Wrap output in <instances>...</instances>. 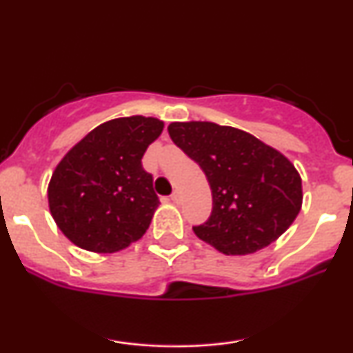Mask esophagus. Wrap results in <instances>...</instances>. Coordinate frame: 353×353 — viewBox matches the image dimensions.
<instances>
[{
  "instance_id": "esophagus-1",
  "label": "esophagus",
  "mask_w": 353,
  "mask_h": 353,
  "mask_svg": "<svg viewBox=\"0 0 353 353\" xmlns=\"http://www.w3.org/2000/svg\"><path fill=\"white\" fill-rule=\"evenodd\" d=\"M171 201L172 202H181V192H177V190H174L171 194Z\"/></svg>"
}]
</instances>
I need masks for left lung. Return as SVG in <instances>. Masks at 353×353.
<instances>
[{"instance_id":"left-lung-1","label":"left lung","mask_w":353,"mask_h":353,"mask_svg":"<svg viewBox=\"0 0 353 353\" xmlns=\"http://www.w3.org/2000/svg\"><path fill=\"white\" fill-rule=\"evenodd\" d=\"M169 136L196 161L212 190V212L196 236L228 255H245L277 241L302 208V179L283 154L241 129L172 123Z\"/></svg>"}]
</instances>
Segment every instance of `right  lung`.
<instances>
[{
    "label": "right lung",
    "mask_w": 353,
    "mask_h": 353,
    "mask_svg": "<svg viewBox=\"0 0 353 353\" xmlns=\"http://www.w3.org/2000/svg\"><path fill=\"white\" fill-rule=\"evenodd\" d=\"M163 128V121L144 116L108 121L63 157L52 172L48 201L72 244L111 254L144 236L159 197L141 161Z\"/></svg>",
    "instance_id": "right-lung-1"
}]
</instances>
